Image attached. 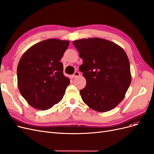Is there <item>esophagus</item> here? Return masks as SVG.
<instances>
[{
	"instance_id": "esophagus-1",
	"label": "esophagus",
	"mask_w": 154,
	"mask_h": 154,
	"mask_svg": "<svg viewBox=\"0 0 154 154\" xmlns=\"http://www.w3.org/2000/svg\"><path fill=\"white\" fill-rule=\"evenodd\" d=\"M80 76V72H78V71H76L74 73L73 75H72V78H76V77Z\"/></svg>"
}]
</instances>
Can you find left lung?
Returning a JSON list of instances; mask_svg holds the SVG:
<instances>
[{"label":"left lung","instance_id":"8db88e82","mask_svg":"<svg viewBox=\"0 0 154 154\" xmlns=\"http://www.w3.org/2000/svg\"><path fill=\"white\" fill-rule=\"evenodd\" d=\"M72 43L83 58L80 71L87 83L80 91L83 102L100 112L114 109L123 100L131 83L130 62L125 51L100 38H83Z\"/></svg>","mask_w":154,"mask_h":154}]
</instances>
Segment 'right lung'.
I'll return each instance as SVG.
<instances>
[{
    "mask_svg": "<svg viewBox=\"0 0 154 154\" xmlns=\"http://www.w3.org/2000/svg\"><path fill=\"white\" fill-rule=\"evenodd\" d=\"M69 40L50 38L27 49L17 67L18 87L31 106L48 110L61 101L69 78L63 73L61 60Z\"/></svg>",
    "mask_w": 154,
    "mask_h": 154,
    "instance_id": "right-lung-1",
    "label": "right lung"
}]
</instances>
